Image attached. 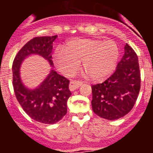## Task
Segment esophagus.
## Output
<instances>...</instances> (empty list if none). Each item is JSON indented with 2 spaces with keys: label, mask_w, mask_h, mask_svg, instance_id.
I'll list each match as a JSON object with an SVG mask.
<instances>
[{
  "label": "esophagus",
  "mask_w": 153,
  "mask_h": 153,
  "mask_svg": "<svg viewBox=\"0 0 153 153\" xmlns=\"http://www.w3.org/2000/svg\"><path fill=\"white\" fill-rule=\"evenodd\" d=\"M81 85H82V82H79V81L77 80H72L70 81L69 88H70V91H74L75 90L79 88Z\"/></svg>",
  "instance_id": "34e87169"
}]
</instances>
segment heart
<instances>
[{"label": "heart", "instance_id": "b5f03b06", "mask_svg": "<svg viewBox=\"0 0 153 153\" xmlns=\"http://www.w3.org/2000/svg\"><path fill=\"white\" fill-rule=\"evenodd\" d=\"M120 56L117 44L112 40L76 38L53 53V63L63 75L70 76L77 70L79 61L84 75L93 81H100L112 74Z\"/></svg>", "mask_w": 153, "mask_h": 153}]
</instances>
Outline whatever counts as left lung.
Returning a JSON list of instances; mask_svg holds the SVG:
<instances>
[{"instance_id":"obj_1","label":"left lung","mask_w":153,"mask_h":153,"mask_svg":"<svg viewBox=\"0 0 153 153\" xmlns=\"http://www.w3.org/2000/svg\"><path fill=\"white\" fill-rule=\"evenodd\" d=\"M138 56L128 44L114 74L102 83L92 86L93 112L101 118L115 120L132 109L140 90Z\"/></svg>"}]
</instances>
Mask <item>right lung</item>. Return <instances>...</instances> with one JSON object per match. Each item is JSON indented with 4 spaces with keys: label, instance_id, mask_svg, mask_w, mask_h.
<instances>
[{
    "label": "right lung",
    "instance_id": "add662e5",
    "mask_svg": "<svg viewBox=\"0 0 153 153\" xmlns=\"http://www.w3.org/2000/svg\"><path fill=\"white\" fill-rule=\"evenodd\" d=\"M56 37V35L38 36L28 41L17 53L12 67L13 90L17 101L30 118L44 124L56 123L67 114V100L71 95L70 81L51 68L40 85L29 88L23 83L20 70L23 61L33 54L44 57L53 67L51 52Z\"/></svg>",
    "mask_w": 153,
    "mask_h": 153
}]
</instances>
